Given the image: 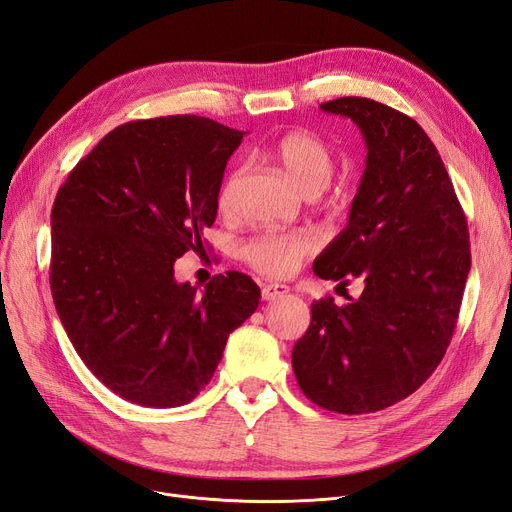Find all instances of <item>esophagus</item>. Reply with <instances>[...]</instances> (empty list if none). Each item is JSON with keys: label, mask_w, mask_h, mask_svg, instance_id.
Masks as SVG:
<instances>
[{"label": "esophagus", "mask_w": 512, "mask_h": 512, "mask_svg": "<svg viewBox=\"0 0 512 512\" xmlns=\"http://www.w3.org/2000/svg\"><path fill=\"white\" fill-rule=\"evenodd\" d=\"M290 292V288L286 284H267L262 286V298L264 301H275V298L286 296Z\"/></svg>", "instance_id": "esophagus-1"}]
</instances>
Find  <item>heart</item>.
Masks as SVG:
<instances>
[{
    "instance_id": "b5f03b06",
    "label": "heart",
    "mask_w": 512,
    "mask_h": 512,
    "mask_svg": "<svg viewBox=\"0 0 512 512\" xmlns=\"http://www.w3.org/2000/svg\"><path fill=\"white\" fill-rule=\"evenodd\" d=\"M271 156L284 169L288 180L305 195L322 192L332 178V152L320 137L309 131H290L281 135L271 146ZM237 178L239 171H235L222 186L218 201L222 211H228L233 205ZM313 248V237L303 233H260L243 245L241 254L252 269L271 277H284L296 271L298 262Z\"/></svg>"
}]
</instances>
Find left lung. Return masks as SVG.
Returning a JSON list of instances; mask_svg holds the SVG:
<instances>
[{
  "label": "left lung",
  "instance_id": "1",
  "mask_svg": "<svg viewBox=\"0 0 512 512\" xmlns=\"http://www.w3.org/2000/svg\"><path fill=\"white\" fill-rule=\"evenodd\" d=\"M320 108L354 120L368 152L347 226L313 271L343 286L362 277L364 290L343 307L313 301L292 368L317 407L375 413L411 396L445 356L470 273L468 224L413 118L366 97Z\"/></svg>",
  "mask_w": 512,
  "mask_h": 512
}]
</instances>
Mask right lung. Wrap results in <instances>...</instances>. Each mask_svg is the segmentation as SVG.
I'll list each match as a JSON object with an SVG mask.
<instances>
[{
    "label": "right lung",
    "mask_w": 512,
    "mask_h": 512,
    "mask_svg": "<svg viewBox=\"0 0 512 512\" xmlns=\"http://www.w3.org/2000/svg\"><path fill=\"white\" fill-rule=\"evenodd\" d=\"M243 131L203 116L133 120L105 135L52 205L50 290L86 368L139 407L171 409L214 377L260 288L228 271L199 290L175 258L203 248Z\"/></svg>",
    "instance_id": "right-lung-1"
}]
</instances>
